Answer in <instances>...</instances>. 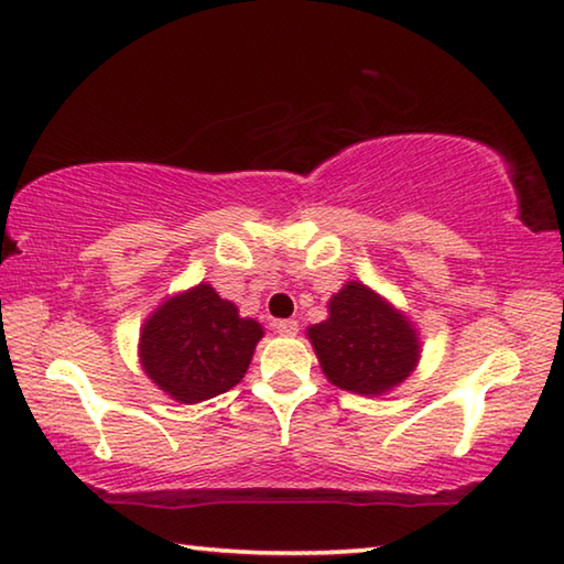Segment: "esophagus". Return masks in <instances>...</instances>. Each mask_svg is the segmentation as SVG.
Wrapping results in <instances>:
<instances>
[{
    "label": "esophagus",
    "mask_w": 564,
    "mask_h": 564,
    "mask_svg": "<svg viewBox=\"0 0 564 564\" xmlns=\"http://www.w3.org/2000/svg\"><path fill=\"white\" fill-rule=\"evenodd\" d=\"M275 326V330L281 333V336H295V333H299V323L295 321H291V318H283V321H275L273 323Z\"/></svg>",
    "instance_id": "obj_1"
}]
</instances>
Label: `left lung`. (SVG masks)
<instances>
[{
	"mask_svg": "<svg viewBox=\"0 0 564 564\" xmlns=\"http://www.w3.org/2000/svg\"><path fill=\"white\" fill-rule=\"evenodd\" d=\"M328 308L330 318L308 328V336L330 383L360 395L403 383L417 362L410 323L362 283H348Z\"/></svg>",
	"mask_w": 564,
	"mask_h": 564,
	"instance_id": "left-lung-1",
	"label": "left lung"
}]
</instances>
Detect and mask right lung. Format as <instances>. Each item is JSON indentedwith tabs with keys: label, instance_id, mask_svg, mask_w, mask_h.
I'll return each mask as SVG.
<instances>
[{
	"label": "right lung",
	"instance_id": "right-lung-1",
	"mask_svg": "<svg viewBox=\"0 0 564 564\" xmlns=\"http://www.w3.org/2000/svg\"><path fill=\"white\" fill-rule=\"evenodd\" d=\"M261 336L259 323L238 316L231 301L202 283L147 321L141 366L178 403H202L243 378Z\"/></svg>",
	"mask_w": 564,
	"mask_h": 564
}]
</instances>
